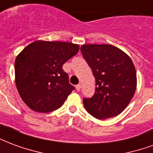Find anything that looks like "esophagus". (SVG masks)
<instances>
[{
    "label": "esophagus",
    "instance_id": "1",
    "mask_svg": "<svg viewBox=\"0 0 153 153\" xmlns=\"http://www.w3.org/2000/svg\"><path fill=\"white\" fill-rule=\"evenodd\" d=\"M75 88H76L77 91H79V90L81 89V84H77Z\"/></svg>",
    "mask_w": 153,
    "mask_h": 153
}]
</instances>
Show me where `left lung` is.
Returning a JSON list of instances; mask_svg holds the SVG:
<instances>
[{"mask_svg": "<svg viewBox=\"0 0 153 153\" xmlns=\"http://www.w3.org/2000/svg\"><path fill=\"white\" fill-rule=\"evenodd\" d=\"M80 50L96 81L93 96L83 100L85 109L99 120L118 115L128 106L136 90L133 61L112 45L86 44Z\"/></svg>", "mask_w": 153, "mask_h": 153, "instance_id": "left-lung-1", "label": "left lung"}]
</instances>
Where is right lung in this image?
Masks as SVG:
<instances>
[{
  "label": "right lung",
  "instance_id": "obj_1",
  "mask_svg": "<svg viewBox=\"0 0 153 153\" xmlns=\"http://www.w3.org/2000/svg\"><path fill=\"white\" fill-rule=\"evenodd\" d=\"M79 50L77 44L36 41L16 57V87L26 105L38 112L56 111L63 105L74 87L62 69Z\"/></svg>",
  "mask_w": 153,
  "mask_h": 153
}]
</instances>
